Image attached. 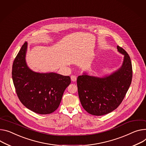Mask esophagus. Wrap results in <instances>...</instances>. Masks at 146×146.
I'll use <instances>...</instances> for the list:
<instances>
[{
  "label": "esophagus",
  "mask_w": 146,
  "mask_h": 146,
  "mask_svg": "<svg viewBox=\"0 0 146 146\" xmlns=\"http://www.w3.org/2000/svg\"><path fill=\"white\" fill-rule=\"evenodd\" d=\"M71 80L73 81V82H75V81H76V76H75V75H71Z\"/></svg>",
  "instance_id": "obj_1"
}]
</instances>
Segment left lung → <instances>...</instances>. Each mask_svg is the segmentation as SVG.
Instances as JSON below:
<instances>
[{"label":"left lung","instance_id":"left-lung-1","mask_svg":"<svg viewBox=\"0 0 146 146\" xmlns=\"http://www.w3.org/2000/svg\"><path fill=\"white\" fill-rule=\"evenodd\" d=\"M117 51L124 55L123 63L117 70L102 76L84 72L77 78L78 92L81 104L89 114L106 115L121 103L132 80L131 60L126 51L117 46Z\"/></svg>","mask_w":146,"mask_h":146}]
</instances>
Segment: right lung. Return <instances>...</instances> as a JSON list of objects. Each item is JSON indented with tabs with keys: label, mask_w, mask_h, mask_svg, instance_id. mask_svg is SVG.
<instances>
[{
	"label": "right lung",
	"mask_w": 146,
	"mask_h": 146,
	"mask_svg": "<svg viewBox=\"0 0 146 146\" xmlns=\"http://www.w3.org/2000/svg\"><path fill=\"white\" fill-rule=\"evenodd\" d=\"M27 46V42L23 45L13 64L16 92L20 102L29 110L41 115L51 113L58 108L71 78L53 72L31 70L26 62Z\"/></svg>",
	"instance_id": "add662e5"
}]
</instances>
